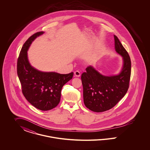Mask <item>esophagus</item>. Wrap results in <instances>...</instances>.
<instances>
[{
	"label": "esophagus",
	"mask_w": 150,
	"mask_h": 150,
	"mask_svg": "<svg viewBox=\"0 0 150 150\" xmlns=\"http://www.w3.org/2000/svg\"><path fill=\"white\" fill-rule=\"evenodd\" d=\"M74 75H75V76L76 77H80V73L79 71H76L74 72Z\"/></svg>",
	"instance_id": "1"
}]
</instances>
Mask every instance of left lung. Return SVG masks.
Here are the masks:
<instances>
[{
    "mask_svg": "<svg viewBox=\"0 0 150 150\" xmlns=\"http://www.w3.org/2000/svg\"><path fill=\"white\" fill-rule=\"evenodd\" d=\"M115 49L122 59L121 71L116 75H105L92 66L81 75L83 99L90 110L101 112L108 110L119 102L128 89L131 61L128 52L114 35Z\"/></svg>",
    "mask_w": 150,
    "mask_h": 150,
    "instance_id": "8db88e82",
    "label": "left lung"
}]
</instances>
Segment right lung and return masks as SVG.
<instances>
[{
    "instance_id": "right-lung-1",
    "label": "right lung",
    "mask_w": 150,
    "mask_h": 150,
    "mask_svg": "<svg viewBox=\"0 0 150 150\" xmlns=\"http://www.w3.org/2000/svg\"><path fill=\"white\" fill-rule=\"evenodd\" d=\"M44 33L43 31L36 33L24 43L18 58L17 69L22 91L26 99L36 108L48 111L58 105L62 88L72 79L74 73L60 74L55 72L41 71L31 65L28 51L36 38Z\"/></svg>"
}]
</instances>
